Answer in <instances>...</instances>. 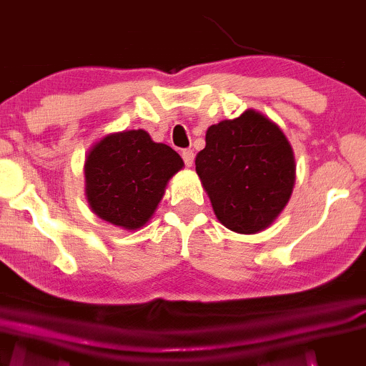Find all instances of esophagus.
Wrapping results in <instances>:
<instances>
[{
  "label": "esophagus",
  "mask_w": 366,
  "mask_h": 366,
  "mask_svg": "<svg viewBox=\"0 0 366 366\" xmlns=\"http://www.w3.org/2000/svg\"><path fill=\"white\" fill-rule=\"evenodd\" d=\"M180 155H182L184 162H186L187 167H191V165L194 164V152H192V150L191 149L182 150V152H180Z\"/></svg>",
  "instance_id": "1"
}]
</instances>
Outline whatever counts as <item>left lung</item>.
Masks as SVG:
<instances>
[{"instance_id":"1","label":"left lung","mask_w":366,"mask_h":366,"mask_svg":"<svg viewBox=\"0 0 366 366\" xmlns=\"http://www.w3.org/2000/svg\"><path fill=\"white\" fill-rule=\"evenodd\" d=\"M216 217L239 234L269 227L295 187L293 149L274 122L256 110L211 125L196 157Z\"/></svg>"}]
</instances>
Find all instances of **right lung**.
<instances>
[{"mask_svg":"<svg viewBox=\"0 0 366 366\" xmlns=\"http://www.w3.org/2000/svg\"><path fill=\"white\" fill-rule=\"evenodd\" d=\"M182 159L145 130L110 134L90 149L85 160V192L97 216L135 231L152 217Z\"/></svg>","mask_w":366,"mask_h":366,"instance_id":"add662e5","label":"right lung"}]
</instances>
